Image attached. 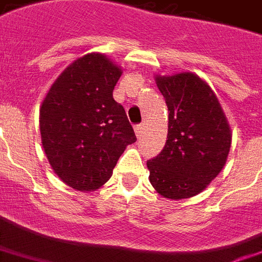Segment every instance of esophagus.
Wrapping results in <instances>:
<instances>
[{"mask_svg":"<svg viewBox=\"0 0 262 262\" xmlns=\"http://www.w3.org/2000/svg\"><path fill=\"white\" fill-rule=\"evenodd\" d=\"M143 129H144V127H143V125H137V126H135V132H136V136H137V137H140V136H141V133H143Z\"/></svg>","mask_w":262,"mask_h":262,"instance_id":"1","label":"esophagus"}]
</instances>
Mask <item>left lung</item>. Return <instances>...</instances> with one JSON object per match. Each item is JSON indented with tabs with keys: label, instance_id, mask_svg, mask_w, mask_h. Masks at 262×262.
<instances>
[{
	"label": "left lung",
	"instance_id": "8db88e82",
	"mask_svg": "<svg viewBox=\"0 0 262 262\" xmlns=\"http://www.w3.org/2000/svg\"><path fill=\"white\" fill-rule=\"evenodd\" d=\"M169 111L162 152L147 162L149 183L161 196L179 201L201 193L228 158L232 132L209 83L193 73L155 75Z\"/></svg>",
	"mask_w": 262,
	"mask_h": 262
}]
</instances>
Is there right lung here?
Returning <instances> with one entry per match:
<instances>
[{"instance_id":"1","label":"right lung","mask_w":262,"mask_h":262,"mask_svg":"<svg viewBox=\"0 0 262 262\" xmlns=\"http://www.w3.org/2000/svg\"><path fill=\"white\" fill-rule=\"evenodd\" d=\"M122 69L103 53L78 57L56 78L39 108V132L49 165L81 192L104 185L135 143L126 113L113 97Z\"/></svg>"}]
</instances>
